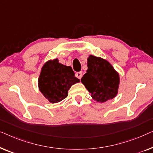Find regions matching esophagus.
<instances>
[{
  "label": "esophagus",
  "mask_w": 153,
  "mask_h": 153,
  "mask_svg": "<svg viewBox=\"0 0 153 153\" xmlns=\"http://www.w3.org/2000/svg\"><path fill=\"white\" fill-rule=\"evenodd\" d=\"M76 76L77 77V78L80 79L82 78V72H77L76 74Z\"/></svg>",
  "instance_id": "1"
}]
</instances>
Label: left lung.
Here are the masks:
<instances>
[{
    "instance_id": "left-lung-1",
    "label": "left lung",
    "mask_w": 153,
    "mask_h": 153,
    "mask_svg": "<svg viewBox=\"0 0 153 153\" xmlns=\"http://www.w3.org/2000/svg\"><path fill=\"white\" fill-rule=\"evenodd\" d=\"M88 69L82 77L91 97L100 102H106L117 95L119 75L107 60L94 55L87 59Z\"/></svg>"
}]
</instances>
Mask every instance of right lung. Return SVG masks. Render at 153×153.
<instances>
[{
  "mask_svg": "<svg viewBox=\"0 0 153 153\" xmlns=\"http://www.w3.org/2000/svg\"><path fill=\"white\" fill-rule=\"evenodd\" d=\"M79 82L71 66L63 65L55 59L47 62L42 67L38 85L49 102L57 103L67 97L71 87Z\"/></svg>",
  "mask_w": 153,
  "mask_h": 153,
  "instance_id": "right-lung-1",
  "label": "right lung"
}]
</instances>
